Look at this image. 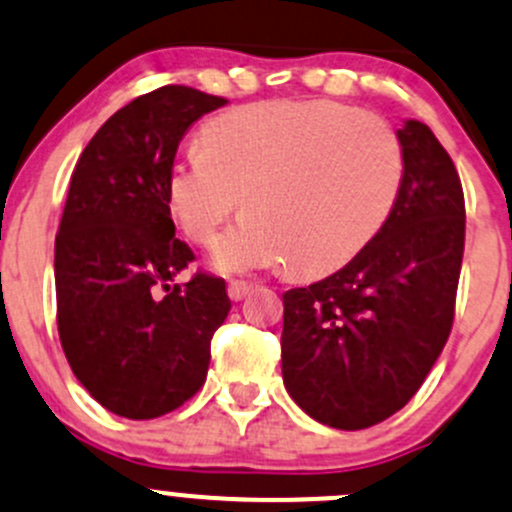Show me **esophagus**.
Here are the masks:
<instances>
[{
    "mask_svg": "<svg viewBox=\"0 0 512 512\" xmlns=\"http://www.w3.org/2000/svg\"><path fill=\"white\" fill-rule=\"evenodd\" d=\"M251 288H254V286H251L249 281H229V298L231 300H241L246 293L251 291Z\"/></svg>",
    "mask_w": 512,
    "mask_h": 512,
    "instance_id": "obj_1",
    "label": "esophagus"
}]
</instances>
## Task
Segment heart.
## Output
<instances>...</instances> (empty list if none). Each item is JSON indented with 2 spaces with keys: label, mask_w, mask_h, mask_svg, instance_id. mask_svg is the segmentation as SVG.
Wrapping results in <instances>:
<instances>
[{
  "label": "heart",
  "mask_w": 512,
  "mask_h": 512,
  "mask_svg": "<svg viewBox=\"0 0 512 512\" xmlns=\"http://www.w3.org/2000/svg\"><path fill=\"white\" fill-rule=\"evenodd\" d=\"M407 157L394 130L335 100H271L219 115L202 145L184 147L167 175V209L212 263L246 273L286 266L318 276L379 234L402 197Z\"/></svg>",
  "instance_id": "heart-1"
}]
</instances>
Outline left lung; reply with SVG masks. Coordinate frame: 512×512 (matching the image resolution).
<instances>
[{
    "label": "left lung",
    "mask_w": 512,
    "mask_h": 512,
    "mask_svg": "<svg viewBox=\"0 0 512 512\" xmlns=\"http://www.w3.org/2000/svg\"><path fill=\"white\" fill-rule=\"evenodd\" d=\"M397 138L402 197L370 244L333 276L283 295V384L305 414L357 431L419 392L451 335L466 202L449 152L419 120Z\"/></svg>",
    "instance_id": "8db88e82"
}]
</instances>
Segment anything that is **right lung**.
<instances>
[{"label":"right lung","instance_id":"add662e5","mask_svg":"<svg viewBox=\"0 0 512 512\" xmlns=\"http://www.w3.org/2000/svg\"><path fill=\"white\" fill-rule=\"evenodd\" d=\"M226 98L162 86L110 115L73 167L56 234V323L78 382L108 412L155 419L202 389L229 315L224 278L175 239L167 175L184 133Z\"/></svg>","mask_w":512,"mask_h":512}]
</instances>
